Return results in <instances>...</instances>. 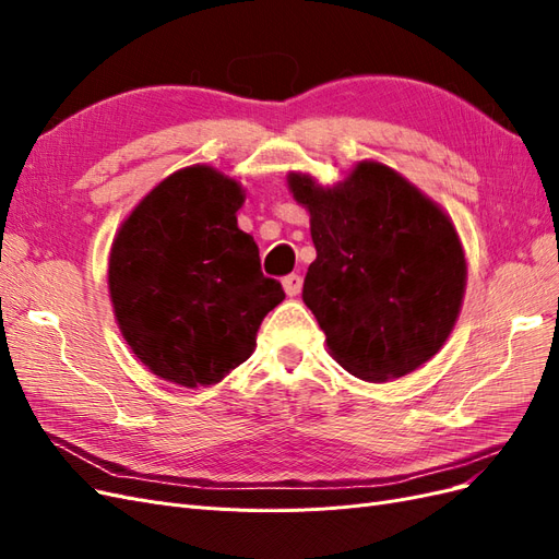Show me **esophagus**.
<instances>
[{
	"label": "esophagus",
	"mask_w": 559,
	"mask_h": 559,
	"mask_svg": "<svg viewBox=\"0 0 559 559\" xmlns=\"http://www.w3.org/2000/svg\"><path fill=\"white\" fill-rule=\"evenodd\" d=\"M282 286H284V294L286 296H298L300 294V289H302V277L300 275H286L284 280H282Z\"/></svg>",
	"instance_id": "1"
}]
</instances>
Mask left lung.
Returning a JSON list of instances; mask_svg holds the SVG:
<instances>
[{
  "label": "left lung",
  "instance_id": "1",
  "mask_svg": "<svg viewBox=\"0 0 559 559\" xmlns=\"http://www.w3.org/2000/svg\"><path fill=\"white\" fill-rule=\"evenodd\" d=\"M310 212L317 259L302 300L331 357L366 382L413 373L452 333L466 292V257L445 210L378 160L333 186L289 173Z\"/></svg>",
  "mask_w": 559,
  "mask_h": 559
}]
</instances>
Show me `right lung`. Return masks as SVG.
Listing matches in <instances>:
<instances>
[{"mask_svg": "<svg viewBox=\"0 0 559 559\" xmlns=\"http://www.w3.org/2000/svg\"><path fill=\"white\" fill-rule=\"evenodd\" d=\"M242 202V186L216 167H181L138 202L111 242L116 324L167 382H222L251 357L263 317L284 300L238 228Z\"/></svg>", "mask_w": 559, "mask_h": 559, "instance_id": "1", "label": "right lung"}]
</instances>
